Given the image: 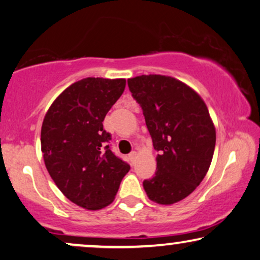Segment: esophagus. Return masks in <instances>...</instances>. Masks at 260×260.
Instances as JSON below:
<instances>
[{
	"mask_svg": "<svg viewBox=\"0 0 260 260\" xmlns=\"http://www.w3.org/2000/svg\"><path fill=\"white\" fill-rule=\"evenodd\" d=\"M137 152L136 151H133V152H131L129 153V160L132 161V162H134V160H136V158H137Z\"/></svg>",
	"mask_w": 260,
	"mask_h": 260,
	"instance_id": "34e87169",
	"label": "esophagus"
}]
</instances>
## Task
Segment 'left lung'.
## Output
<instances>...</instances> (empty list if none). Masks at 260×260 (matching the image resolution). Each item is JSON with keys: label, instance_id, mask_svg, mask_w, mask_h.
I'll return each instance as SVG.
<instances>
[{"label": "left lung", "instance_id": "1", "mask_svg": "<svg viewBox=\"0 0 260 260\" xmlns=\"http://www.w3.org/2000/svg\"><path fill=\"white\" fill-rule=\"evenodd\" d=\"M127 82L158 151L157 171L145 179L144 189L153 202L174 205L189 196L208 172L215 126L205 101L185 83L164 75H141Z\"/></svg>", "mask_w": 260, "mask_h": 260}]
</instances>
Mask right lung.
<instances>
[{"label": "right lung", "instance_id": "obj_1", "mask_svg": "<svg viewBox=\"0 0 260 260\" xmlns=\"http://www.w3.org/2000/svg\"><path fill=\"white\" fill-rule=\"evenodd\" d=\"M124 86V78H83L45 114L40 139L45 166L64 196L84 209L109 206L131 169L106 144L110 134L102 123Z\"/></svg>", "mask_w": 260, "mask_h": 260}]
</instances>
